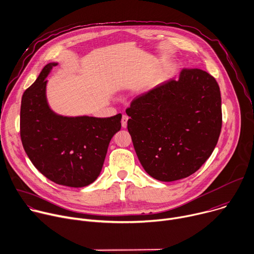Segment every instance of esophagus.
Instances as JSON below:
<instances>
[{
	"instance_id": "obj_1",
	"label": "esophagus",
	"mask_w": 254,
	"mask_h": 254,
	"mask_svg": "<svg viewBox=\"0 0 254 254\" xmlns=\"http://www.w3.org/2000/svg\"><path fill=\"white\" fill-rule=\"evenodd\" d=\"M127 121H128V117H127L126 115H123V116H122V119H121L122 128H126V127H127Z\"/></svg>"
}]
</instances>
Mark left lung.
Here are the masks:
<instances>
[{
    "instance_id": "8db88e82",
    "label": "left lung",
    "mask_w": 254,
    "mask_h": 254,
    "mask_svg": "<svg viewBox=\"0 0 254 254\" xmlns=\"http://www.w3.org/2000/svg\"><path fill=\"white\" fill-rule=\"evenodd\" d=\"M127 128L144 170L171 182L196 172L212 154L222 124L216 80L200 69L182 70L137 97Z\"/></svg>"
}]
</instances>
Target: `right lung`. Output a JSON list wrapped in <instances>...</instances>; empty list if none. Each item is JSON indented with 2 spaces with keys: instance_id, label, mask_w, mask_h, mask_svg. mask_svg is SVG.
Masks as SVG:
<instances>
[{
  "instance_id": "right-lung-1",
  "label": "right lung",
  "mask_w": 254,
  "mask_h": 254,
  "mask_svg": "<svg viewBox=\"0 0 254 254\" xmlns=\"http://www.w3.org/2000/svg\"><path fill=\"white\" fill-rule=\"evenodd\" d=\"M56 65H46L22 97L21 139L29 159L44 176L60 185L84 187L100 175L109 143L121 129L122 115L97 118L53 111L46 78Z\"/></svg>"
}]
</instances>
